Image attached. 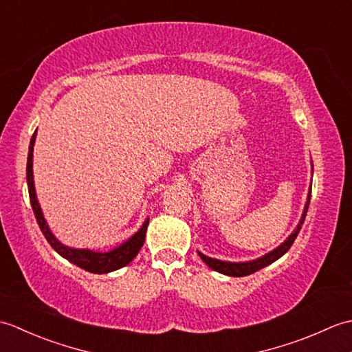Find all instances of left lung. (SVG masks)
<instances>
[{"label": "left lung", "instance_id": "obj_1", "mask_svg": "<svg viewBox=\"0 0 352 352\" xmlns=\"http://www.w3.org/2000/svg\"><path fill=\"white\" fill-rule=\"evenodd\" d=\"M310 193H311V184H310V189H309L307 201H305L304 210H302V214H301V219H300V222H298V226L295 227V230L292 231L290 236L286 239V241H284L281 245L276 246V248H274L272 251H269L267 254H265V256H261L258 258H254V260H250V261H226V260H218V258L208 257V256H206V254L199 252V251H198V256L203 258L204 263L208 267H212L213 271L219 272V274H223V275H228V276H246V275L260 271V269H263L267 265L274 263L275 260H278L281 256H284V254H286L290 250V246L294 245L298 233H300V230L302 227V222L305 219V214H307V210H309L310 197H311Z\"/></svg>", "mask_w": 352, "mask_h": 352}]
</instances>
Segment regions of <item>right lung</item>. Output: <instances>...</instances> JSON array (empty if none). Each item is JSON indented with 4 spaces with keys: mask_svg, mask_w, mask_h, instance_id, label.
Masks as SVG:
<instances>
[{
    "mask_svg": "<svg viewBox=\"0 0 352 352\" xmlns=\"http://www.w3.org/2000/svg\"><path fill=\"white\" fill-rule=\"evenodd\" d=\"M36 133H37V130L32 136V140H30V146H28L27 184H28V193H30V203H32V208L34 212L36 221H37V223H39V228L42 230L45 239H47L48 243L52 246V248H54V251L57 254H60L63 258L71 261V263H74V265H77L81 269H85V271H87V272L107 274V272H113V271H116V269H121V267L129 265L130 261L138 256V252L140 251L142 245H144V242H145V234H146L149 218L145 219V222L142 223V227L136 231V233L109 251H94L89 248H71V246H68V245H63L54 236V233H52L50 226L47 223V219H45L39 201H37L36 189H34L33 149H34V142H36Z\"/></svg>",
    "mask_w": 352,
    "mask_h": 352,
    "instance_id": "add662e5",
    "label": "right lung"
}]
</instances>
